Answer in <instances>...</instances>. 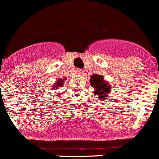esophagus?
Instances as JSON below:
<instances>
[{"instance_id": "esophagus-1", "label": "esophagus", "mask_w": 159, "mask_h": 159, "mask_svg": "<svg viewBox=\"0 0 159 159\" xmlns=\"http://www.w3.org/2000/svg\"><path fill=\"white\" fill-rule=\"evenodd\" d=\"M76 73H77V74H81L82 70H80V69H78V70H76Z\"/></svg>"}]
</instances>
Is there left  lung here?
Here are the masks:
<instances>
[{
  "mask_svg": "<svg viewBox=\"0 0 159 159\" xmlns=\"http://www.w3.org/2000/svg\"><path fill=\"white\" fill-rule=\"evenodd\" d=\"M90 84L95 89L94 94L98 95L99 99H104V97L107 96L111 89L110 86H109V84L104 81L103 77L100 75L94 74L91 76Z\"/></svg>",
  "mask_w": 159,
  "mask_h": 159,
  "instance_id": "left-lung-1",
  "label": "left lung"
}]
</instances>
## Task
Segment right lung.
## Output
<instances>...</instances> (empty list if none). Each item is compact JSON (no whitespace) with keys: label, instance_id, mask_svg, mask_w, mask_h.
Masks as SVG:
<instances>
[{"label":"right lung","instance_id":"1","mask_svg":"<svg viewBox=\"0 0 159 159\" xmlns=\"http://www.w3.org/2000/svg\"><path fill=\"white\" fill-rule=\"evenodd\" d=\"M63 82H64V81H63V80H59L57 82V83H56V85L54 86V88H56L57 89H58V87L63 86Z\"/></svg>","mask_w":159,"mask_h":159}]
</instances>
